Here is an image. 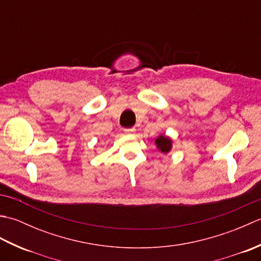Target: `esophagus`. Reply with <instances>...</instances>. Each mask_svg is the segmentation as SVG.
Instances as JSON below:
<instances>
[{
	"mask_svg": "<svg viewBox=\"0 0 261 261\" xmlns=\"http://www.w3.org/2000/svg\"><path fill=\"white\" fill-rule=\"evenodd\" d=\"M135 131H136L135 127H126V129H124V132L126 135H132Z\"/></svg>",
	"mask_w": 261,
	"mask_h": 261,
	"instance_id": "obj_1",
	"label": "esophagus"
}]
</instances>
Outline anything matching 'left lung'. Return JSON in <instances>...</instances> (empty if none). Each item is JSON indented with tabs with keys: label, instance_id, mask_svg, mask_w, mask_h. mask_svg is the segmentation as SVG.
Instances as JSON below:
<instances>
[{
	"label": "left lung",
	"instance_id": "left-lung-1",
	"mask_svg": "<svg viewBox=\"0 0 261 261\" xmlns=\"http://www.w3.org/2000/svg\"><path fill=\"white\" fill-rule=\"evenodd\" d=\"M154 142H156V146L158 148V150L162 151L163 153L169 152L171 147H173V142H171L170 138L166 137L164 135H160Z\"/></svg>",
	"mask_w": 261,
	"mask_h": 261
}]
</instances>
